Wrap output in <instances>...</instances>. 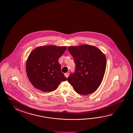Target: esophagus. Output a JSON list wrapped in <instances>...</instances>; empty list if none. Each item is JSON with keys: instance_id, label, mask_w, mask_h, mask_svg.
I'll return each instance as SVG.
<instances>
[{"instance_id": "1", "label": "esophagus", "mask_w": 133, "mask_h": 133, "mask_svg": "<svg viewBox=\"0 0 133 133\" xmlns=\"http://www.w3.org/2000/svg\"><path fill=\"white\" fill-rule=\"evenodd\" d=\"M69 73H66L64 74V76H65V77H66V78H67L68 77V76H69Z\"/></svg>"}]
</instances>
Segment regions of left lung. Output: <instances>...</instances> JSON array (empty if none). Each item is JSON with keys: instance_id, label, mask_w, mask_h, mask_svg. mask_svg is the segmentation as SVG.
<instances>
[{"instance_id": "left-lung-1", "label": "left lung", "mask_w": 133, "mask_h": 133, "mask_svg": "<svg viewBox=\"0 0 133 133\" xmlns=\"http://www.w3.org/2000/svg\"><path fill=\"white\" fill-rule=\"evenodd\" d=\"M75 63V72L68 78L77 93L87 95L100 85L106 67L105 55L98 48L89 45L68 47Z\"/></svg>"}]
</instances>
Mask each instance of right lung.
I'll use <instances>...</instances> for the list:
<instances>
[{"mask_svg": "<svg viewBox=\"0 0 133 133\" xmlns=\"http://www.w3.org/2000/svg\"><path fill=\"white\" fill-rule=\"evenodd\" d=\"M67 47L40 46L31 52L26 61V70L30 83L44 92L55 90L62 81L67 80L61 71L58 59Z\"/></svg>", "mask_w": 133, "mask_h": 133, "instance_id": "add662e5", "label": "right lung"}]
</instances>
